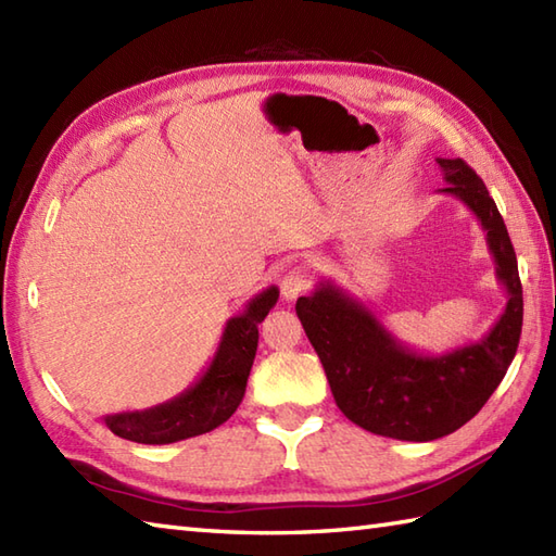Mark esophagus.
Returning <instances> with one entry per match:
<instances>
[{
  "instance_id": "obj_1",
  "label": "esophagus",
  "mask_w": 556,
  "mask_h": 556,
  "mask_svg": "<svg viewBox=\"0 0 556 556\" xmlns=\"http://www.w3.org/2000/svg\"><path fill=\"white\" fill-rule=\"evenodd\" d=\"M311 285V267L293 265L285 277H281V296L287 301H296L301 293Z\"/></svg>"
}]
</instances>
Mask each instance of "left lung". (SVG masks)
Segmentation results:
<instances>
[{
  "instance_id": "8db88e82",
  "label": "left lung",
  "mask_w": 556,
  "mask_h": 556,
  "mask_svg": "<svg viewBox=\"0 0 556 556\" xmlns=\"http://www.w3.org/2000/svg\"><path fill=\"white\" fill-rule=\"evenodd\" d=\"M437 164L448 184L440 193L460 200L485 229L494 271L509 296L485 337L437 356L408 349L332 279L317 281L311 296L296 301L341 413L363 430L404 442L440 440L473 418L509 370L523 325L518 263L497 205L464 160L437 157Z\"/></svg>"
}]
</instances>
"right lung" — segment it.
Instances as JSON below:
<instances>
[{
    "instance_id": "right-lung-1",
    "label": "right lung",
    "mask_w": 556,
    "mask_h": 556,
    "mask_svg": "<svg viewBox=\"0 0 556 556\" xmlns=\"http://www.w3.org/2000/svg\"><path fill=\"white\" fill-rule=\"evenodd\" d=\"M277 287H267L245 303L224 327L215 358L203 377L164 404L146 410H126L104 416V425L138 444H172L205 434L227 422L245 394L248 375L257 351V325L275 308Z\"/></svg>"
}]
</instances>
